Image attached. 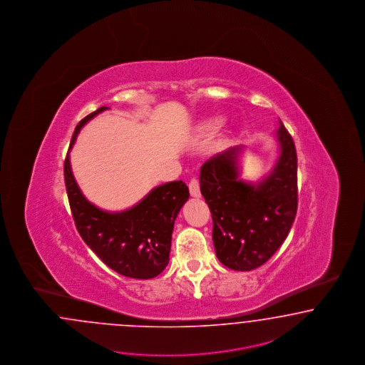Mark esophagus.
<instances>
[{"label": "esophagus", "mask_w": 365, "mask_h": 365, "mask_svg": "<svg viewBox=\"0 0 365 365\" xmlns=\"http://www.w3.org/2000/svg\"><path fill=\"white\" fill-rule=\"evenodd\" d=\"M188 187L192 197H200V182L197 178H192L189 181Z\"/></svg>", "instance_id": "34e87169"}]
</instances>
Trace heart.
I'll list each match as a JSON object with an SVG mask.
<instances>
[{"label":"heart","mask_w":365,"mask_h":365,"mask_svg":"<svg viewBox=\"0 0 365 365\" xmlns=\"http://www.w3.org/2000/svg\"><path fill=\"white\" fill-rule=\"evenodd\" d=\"M212 128H213V126H211V129H212Z\"/></svg>","instance_id":"b5f03b06"}]
</instances>
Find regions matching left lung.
Segmentation results:
<instances>
[{"mask_svg": "<svg viewBox=\"0 0 365 365\" xmlns=\"http://www.w3.org/2000/svg\"><path fill=\"white\" fill-rule=\"evenodd\" d=\"M281 157L258 185L237 180L236 153L215 154L200 169V190L212 213V240L219 260L237 271L266 263L281 247L298 207L297 152L281 122Z\"/></svg>", "mask_w": 365, "mask_h": 365, "instance_id": "obj_1", "label": "left lung"}]
</instances>
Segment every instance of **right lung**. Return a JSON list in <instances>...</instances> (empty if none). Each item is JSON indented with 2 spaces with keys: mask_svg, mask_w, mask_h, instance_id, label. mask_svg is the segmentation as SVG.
Segmentation results:
<instances>
[{
  "mask_svg": "<svg viewBox=\"0 0 365 365\" xmlns=\"http://www.w3.org/2000/svg\"><path fill=\"white\" fill-rule=\"evenodd\" d=\"M101 107L78 123L70 149L83 125L106 110ZM64 182L71 213L84 243L118 274L135 279H150L169 262L172 232L177 215L188 200L184 181H172L154 188L128 211H101L84 199L71 172L70 157L64 160Z\"/></svg>",
  "mask_w": 365,
  "mask_h": 365,
  "instance_id": "add662e5",
  "label": "right lung"
}]
</instances>
